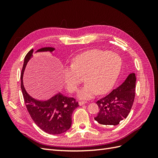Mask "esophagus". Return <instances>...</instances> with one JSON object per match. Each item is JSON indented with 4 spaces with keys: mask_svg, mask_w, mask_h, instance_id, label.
<instances>
[{
    "mask_svg": "<svg viewBox=\"0 0 158 158\" xmlns=\"http://www.w3.org/2000/svg\"><path fill=\"white\" fill-rule=\"evenodd\" d=\"M85 103H86V102H78L79 106H83V105H84Z\"/></svg>",
    "mask_w": 158,
    "mask_h": 158,
    "instance_id": "34e87169",
    "label": "esophagus"
}]
</instances>
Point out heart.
<instances>
[{"label": "heart", "mask_w": 158, "mask_h": 158, "mask_svg": "<svg viewBox=\"0 0 158 158\" xmlns=\"http://www.w3.org/2000/svg\"><path fill=\"white\" fill-rule=\"evenodd\" d=\"M122 61L118 55L107 51L92 49L74 56L71 66L63 70V80L70 92L78 91L84 77L87 84L80 91L78 98L88 99L98 93L106 94L115 83L120 73Z\"/></svg>", "instance_id": "b5f03b06"}]
</instances>
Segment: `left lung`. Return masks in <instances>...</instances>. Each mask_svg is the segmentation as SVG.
<instances>
[{
    "label": "left lung",
    "mask_w": 158,
    "mask_h": 158,
    "mask_svg": "<svg viewBox=\"0 0 158 158\" xmlns=\"http://www.w3.org/2000/svg\"><path fill=\"white\" fill-rule=\"evenodd\" d=\"M136 76L131 73L121 85L96 102L99 107L94 118L100 125H117L130 113L135 97Z\"/></svg>",
    "instance_id": "1"
}]
</instances>
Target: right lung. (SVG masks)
I'll list each match as a JSON object with an SVG mask.
<instances>
[{
  "instance_id": "obj_1",
  "label": "right lung",
  "mask_w": 158,
  "mask_h": 158,
  "mask_svg": "<svg viewBox=\"0 0 158 158\" xmlns=\"http://www.w3.org/2000/svg\"><path fill=\"white\" fill-rule=\"evenodd\" d=\"M55 50L53 47H44L36 52ZM33 49L25 56L21 73V89L26 106L30 117L42 131L51 135H60L67 131L72 125V114L79 105L73 98H69L60 92L46 101H39L27 93L23 84V75Z\"/></svg>"
}]
</instances>
